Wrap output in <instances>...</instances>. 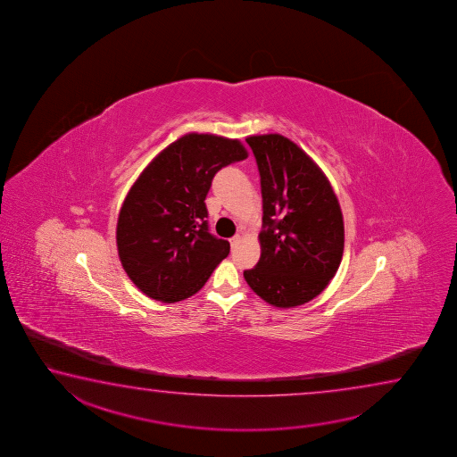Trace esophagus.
<instances>
[{
  "instance_id": "1",
  "label": "esophagus",
  "mask_w": 457,
  "mask_h": 457,
  "mask_svg": "<svg viewBox=\"0 0 457 457\" xmlns=\"http://www.w3.org/2000/svg\"><path fill=\"white\" fill-rule=\"evenodd\" d=\"M240 243V237H233V238H230V246H232V249L237 246Z\"/></svg>"
}]
</instances>
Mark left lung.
Instances as JSON below:
<instances>
[{
  "instance_id": "8db88e82",
  "label": "left lung",
  "mask_w": 457,
  "mask_h": 457,
  "mask_svg": "<svg viewBox=\"0 0 457 457\" xmlns=\"http://www.w3.org/2000/svg\"><path fill=\"white\" fill-rule=\"evenodd\" d=\"M261 174V259L245 270L255 295L289 309L312 301L339 269L344 219L333 187L301 147L281 134L249 136Z\"/></svg>"
}]
</instances>
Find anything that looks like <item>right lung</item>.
Returning a JSON list of instances; mask_svg holds the SVG:
<instances>
[{"mask_svg":"<svg viewBox=\"0 0 457 457\" xmlns=\"http://www.w3.org/2000/svg\"><path fill=\"white\" fill-rule=\"evenodd\" d=\"M248 158L240 140L190 132L142 170L124 198L116 246L124 271L155 301H184L198 293L228 241L209 233L208 195L219 170Z\"/></svg>","mask_w":457,"mask_h":457,"instance_id":"1","label":"right lung"}]
</instances>
